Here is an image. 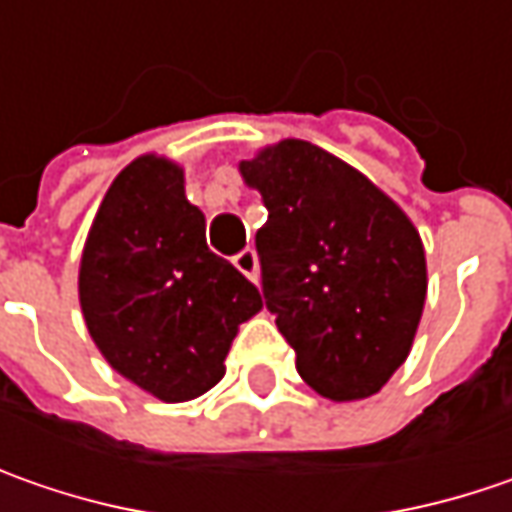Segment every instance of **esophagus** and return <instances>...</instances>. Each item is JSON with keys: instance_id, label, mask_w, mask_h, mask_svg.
<instances>
[{"instance_id": "esophagus-1", "label": "esophagus", "mask_w": 512, "mask_h": 512, "mask_svg": "<svg viewBox=\"0 0 512 512\" xmlns=\"http://www.w3.org/2000/svg\"><path fill=\"white\" fill-rule=\"evenodd\" d=\"M234 266H237V272H243L252 283H257V278H260V263H257L255 249H243L240 255L234 257Z\"/></svg>"}]
</instances>
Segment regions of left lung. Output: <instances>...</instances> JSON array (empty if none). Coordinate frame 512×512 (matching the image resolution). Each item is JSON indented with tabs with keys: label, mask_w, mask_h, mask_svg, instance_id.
<instances>
[{
	"label": "left lung",
	"mask_w": 512,
	"mask_h": 512,
	"mask_svg": "<svg viewBox=\"0 0 512 512\" xmlns=\"http://www.w3.org/2000/svg\"><path fill=\"white\" fill-rule=\"evenodd\" d=\"M237 168L269 209L255 237L263 298L300 378L338 404L375 395L424 312L418 229L367 174L306 140L266 145Z\"/></svg>",
	"instance_id": "obj_1"
}]
</instances>
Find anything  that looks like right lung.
<instances>
[{"label":"right lung","instance_id":"right-lung-1","mask_svg":"<svg viewBox=\"0 0 512 512\" xmlns=\"http://www.w3.org/2000/svg\"><path fill=\"white\" fill-rule=\"evenodd\" d=\"M79 306L108 367L157 401L200 398L226 375L263 298L206 246L183 166L143 154L114 177L79 257Z\"/></svg>","mask_w":512,"mask_h":512}]
</instances>
